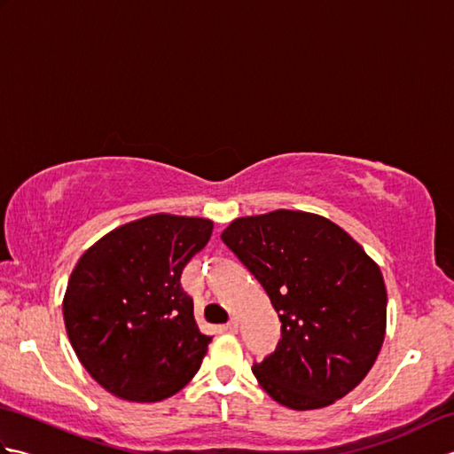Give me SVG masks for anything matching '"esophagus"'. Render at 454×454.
Masks as SVG:
<instances>
[{
  "label": "esophagus",
  "instance_id": "esophagus-1",
  "mask_svg": "<svg viewBox=\"0 0 454 454\" xmlns=\"http://www.w3.org/2000/svg\"><path fill=\"white\" fill-rule=\"evenodd\" d=\"M224 330H226L228 333H238V320H236V317H232V320H230V322L224 325Z\"/></svg>",
  "mask_w": 454,
  "mask_h": 454
}]
</instances>
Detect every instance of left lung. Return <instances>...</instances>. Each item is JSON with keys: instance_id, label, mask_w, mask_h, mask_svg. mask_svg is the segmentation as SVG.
<instances>
[{"instance_id": "1", "label": "left lung", "mask_w": 454, "mask_h": 454, "mask_svg": "<svg viewBox=\"0 0 454 454\" xmlns=\"http://www.w3.org/2000/svg\"><path fill=\"white\" fill-rule=\"evenodd\" d=\"M281 320L277 349L254 374L275 402L317 410L371 371L387 332L379 265L332 220L301 210L238 218L222 232Z\"/></svg>"}]
</instances>
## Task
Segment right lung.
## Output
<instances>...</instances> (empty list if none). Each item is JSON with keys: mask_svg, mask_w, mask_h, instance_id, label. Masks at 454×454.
<instances>
[{"mask_svg": "<svg viewBox=\"0 0 454 454\" xmlns=\"http://www.w3.org/2000/svg\"><path fill=\"white\" fill-rule=\"evenodd\" d=\"M207 218L152 215L85 252L67 281L64 322L75 355L101 387L129 402H160L200 369V333L181 273L208 244Z\"/></svg>", "mask_w": 454, "mask_h": 454, "instance_id": "right-lung-1", "label": "right lung"}]
</instances>
